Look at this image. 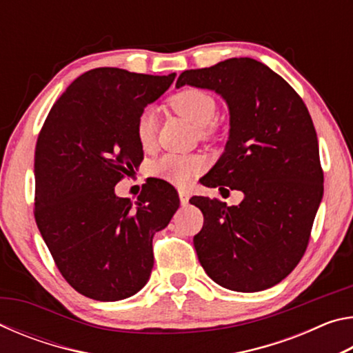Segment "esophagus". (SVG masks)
<instances>
[{
  "label": "esophagus",
  "mask_w": 353,
  "mask_h": 353,
  "mask_svg": "<svg viewBox=\"0 0 353 353\" xmlns=\"http://www.w3.org/2000/svg\"><path fill=\"white\" fill-rule=\"evenodd\" d=\"M179 198H181L182 205H187L190 199V193L187 190H179Z\"/></svg>",
  "instance_id": "1"
}]
</instances>
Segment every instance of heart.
<instances>
[{"label": "heart", "mask_w": 353, "mask_h": 353, "mask_svg": "<svg viewBox=\"0 0 353 353\" xmlns=\"http://www.w3.org/2000/svg\"><path fill=\"white\" fill-rule=\"evenodd\" d=\"M170 105L177 115L199 129L202 137L213 134L218 105L210 93L199 88H185L172 94ZM137 140L143 149H149L155 140V117L151 110L141 112L135 123ZM205 168V160L199 155L165 154L151 165V172L159 179L176 185H187Z\"/></svg>", "instance_id": "b5f03b06"}]
</instances>
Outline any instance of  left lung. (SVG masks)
<instances>
[{
    "mask_svg": "<svg viewBox=\"0 0 353 353\" xmlns=\"http://www.w3.org/2000/svg\"><path fill=\"white\" fill-rule=\"evenodd\" d=\"M214 90L230 112L225 151L207 187L243 191L240 205L194 196L204 214L193 243L208 277L232 291H261L288 276L305 254L324 193L318 137L302 98L255 59L187 70L176 87ZM229 191V190H227Z\"/></svg>",
    "mask_w": 353,
    "mask_h": 353,
    "instance_id": "1",
    "label": "left lung"
}]
</instances>
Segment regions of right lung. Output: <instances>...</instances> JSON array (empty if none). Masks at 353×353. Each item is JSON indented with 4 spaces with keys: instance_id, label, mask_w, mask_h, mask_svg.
Wrapping results in <instances>:
<instances>
[{
    "instance_id": "obj_1",
    "label": "right lung",
    "mask_w": 353,
    "mask_h": 353,
    "mask_svg": "<svg viewBox=\"0 0 353 353\" xmlns=\"http://www.w3.org/2000/svg\"><path fill=\"white\" fill-rule=\"evenodd\" d=\"M174 77L90 70L62 93L40 130L35 223L57 270L82 296L121 301L151 276L152 238L179 208L177 191L154 179L132 204L115 185L143 160L137 118Z\"/></svg>"
}]
</instances>
